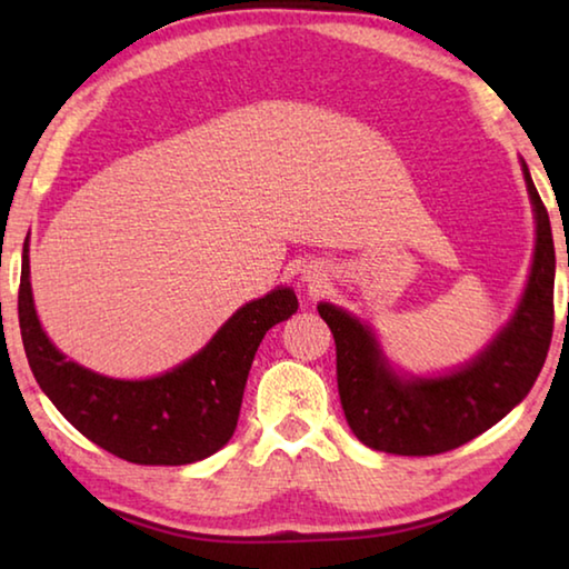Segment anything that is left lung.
<instances>
[{
    "instance_id": "8db88e82",
    "label": "left lung",
    "mask_w": 569,
    "mask_h": 569,
    "mask_svg": "<svg viewBox=\"0 0 569 569\" xmlns=\"http://www.w3.org/2000/svg\"><path fill=\"white\" fill-rule=\"evenodd\" d=\"M535 206L532 273L515 319L461 371L439 379H399L383 363L371 331L331 303H319L336 341V381L346 421L366 447L431 457L467 445L512 411L542 371L555 329V243L550 216L525 166Z\"/></svg>"
}]
</instances>
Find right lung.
<instances>
[{
  "label": "right lung",
  "instance_id": "1",
  "mask_svg": "<svg viewBox=\"0 0 569 569\" xmlns=\"http://www.w3.org/2000/svg\"><path fill=\"white\" fill-rule=\"evenodd\" d=\"M27 240L19 276V329L40 389L92 445L132 465H192L233 437L253 356L268 329L298 311L291 288L246 303L203 351L162 377L120 381L82 369L54 349L37 321Z\"/></svg>",
  "mask_w": 569,
  "mask_h": 569
}]
</instances>
